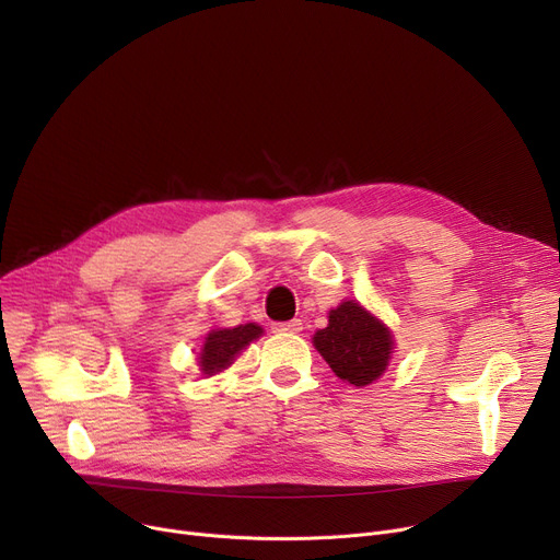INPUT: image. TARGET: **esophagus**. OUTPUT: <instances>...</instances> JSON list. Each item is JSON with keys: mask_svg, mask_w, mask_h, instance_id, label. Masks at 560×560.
<instances>
[{"mask_svg": "<svg viewBox=\"0 0 560 560\" xmlns=\"http://www.w3.org/2000/svg\"><path fill=\"white\" fill-rule=\"evenodd\" d=\"M275 334H300L302 331V319H290V322H277L272 325Z\"/></svg>", "mask_w": 560, "mask_h": 560, "instance_id": "esophagus-1", "label": "esophagus"}]
</instances>
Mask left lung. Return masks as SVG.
I'll list each match as a JSON object with an SVG mask.
<instances>
[{"instance_id": "obj_1", "label": "left lung", "mask_w": 560, "mask_h": 560, "mask_svg": "<svg viewBox=\"0 0 560 560\" xmlns=\"http://www.w3.org/2000/svg\"><path fill=\"white\" fill-rule=\"evenodd\" d=\"M313 345L338 378L363 388L388 370L395 336L361 302L345 300L329 311V325L315 331Z\"/></svg>"}]
</instances>
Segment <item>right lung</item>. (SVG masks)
<instances>
[{
    "label": "right lung",
    "mask_w": 560,
    "mask_h": 560,
    "mask_svg": "<svg viewBox=\"0 0 560 560\" xmlns=\"http://www.w3.org/2000/svg\"><path fill=\"white\" fill-rule=\"evenodd\" d=\"M262 336V327L256 322H247V325L229 327V329H211L203 336V345L199 349L197 365L203 376H215L231 368L235 357L247 349L254 340Z\"/></svg>",
    "instance_id": "1"
}]
</instances>
